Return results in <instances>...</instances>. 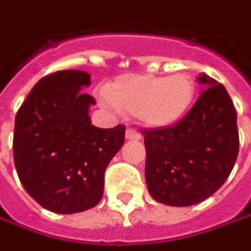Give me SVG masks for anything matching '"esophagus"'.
Masks as SVG:
<instances>
[{
  "label": "esophagus",
  "mask_w": 251,
  "mask_h": 251,
  "mask_svg": "<svg viewBox=\"0 0 251 251\" xmlns=\"http://www.w3.org/2000/svg\"><path fill=\"white\" fill-rule=\"evenodd\" d=\"M126 139L127 140H140L141 139V134H140L136 129H133V127H127L126 129Z\"/></svg>",
  "instance_id": "1"
}]
</instances>
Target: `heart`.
<instances>
[{
	"instance_id": "heart-1",
	"label": "heart",
	"mask_w": 251,
	"mask_h": 251,
	"mask_svg": "<svg viewBox=\"0 0 251 251\" xmlns=\"http://www.w3.org/2000/svg\"><path fill=\"white\" fill-rule=\"evenodd\" d=\"M195 90V82L187 73L170 76L133 74L112 82L105 90V97L119 111L137 114L147 126L165 127L187 114Z\"/></svg>"
}]
</instances>
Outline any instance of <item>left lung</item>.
<instances>
[{
    "label": "left lung",
    "instance_id": "left-lung-1",
    "mask_svg": "<svg viewBox=\"0 0 251 251\" xmlns=\"http://www.w3.org/2000/svg\"><path fill=\"white\" fill-rule=\"evenodd\" d=\"M204 86L190 111L175 125L143 129L146 181L155 201L191 206L226 183L239 152L236 110L223 83L202 74Z\"/></svg>",
    "mask_w": 251,
    "mask_h": 251
}]
</instances>
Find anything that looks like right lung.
I'll return each instance as SVG.
<instances>
[{
	"instance_id": "obj_1",
	"label": "right lung",
	"mask_w": 251,
	"mask_h": 251,
	"mask_svg": "<svg viewBox=\"0 0 251 251\" xmlns=\"http://www.w3.org/2000/svg\"><path fill=\"white\" fill-rule=\"evenodd\" d=\"M90 75L78 70L41 78L15 119L13 161L20 183L47 210L71 214L103 197L105 168L125 141V126L92 125L95 99L81 92Z\"/></svg>"
}]
</instances>
